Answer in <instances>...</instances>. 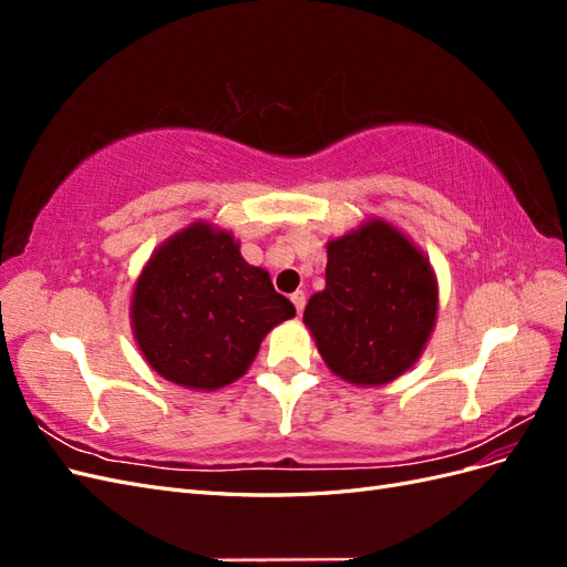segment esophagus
Returning a JSON list of instances; mask_svg holds the SVG:
<instances>
[{"label":"esophagus","mask_w":567,"mask_h":567,"mask_svg":"<svg viewBox=\"0 0 567 567\" xmlns=\"http://www.w3.org/2000/svg\"><path fill=\"white\" fill-rule=\"evenodd\" d=\"M290 302H293L296 305V312L298 315H302V310H305V293H302V290H296V293L293 296H290Z\"/></svg>","instance_id":"esophagus-1"}]
</instances>
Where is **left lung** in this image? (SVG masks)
Listing matches in <instances>:
<instances>
[{"label": "left lung", "instance_id": "1", "mask_svg": "<svg viewBox=\"0 0 567 567\" xmlns=\"http://www.w3.org/2000/svg\"><path fill=\"white\" fill-rule=\"evenodd\" d=\"M437 315V284L425 257L385 221L329 244L326 288L305 323L333 373L383 385L416 362Z\"/></svg>", "mask_w": 567, "mask_h": 567}]
</instances>
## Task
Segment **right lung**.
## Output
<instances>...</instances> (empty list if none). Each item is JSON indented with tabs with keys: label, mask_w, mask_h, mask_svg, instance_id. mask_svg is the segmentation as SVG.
<instances>
[{
	"label": "right lung",
	"mask_w": 567,
	"mask_h": 567,
	"mask_svg": "<svg viewBox=\"0 0 567 567\" xmlns=\"http://www.w3.org/2000/svg\"><path fill=\"white\" fill-rule=\"evenodd\" d=\"M296 317L269 274L234 236L194 225L163 244L134 288L132 323L146 362L184 388L215 390L244 375L274 326Z\"/></svg>",
	"instance_id": "add662e5"
}]
</instances>
